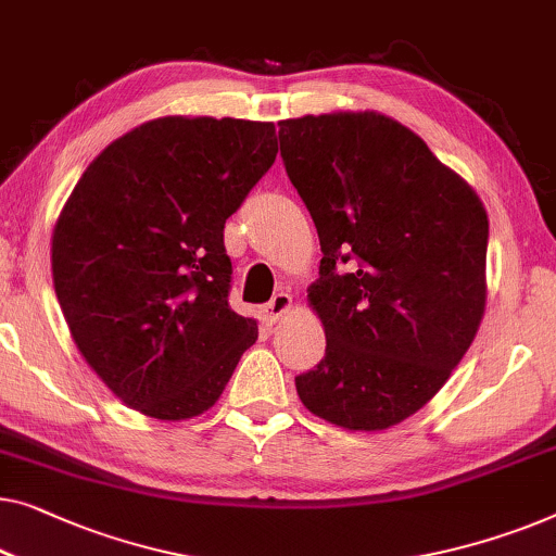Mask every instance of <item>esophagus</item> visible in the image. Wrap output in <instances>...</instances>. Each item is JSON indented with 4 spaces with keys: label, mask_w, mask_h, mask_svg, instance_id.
I'll return each mask as SVG.
<instances>
[{
    "label": "esophagus",
    "mask_w": 556,
    "mask_h": 556,
    "mask_svg": "<svg viewBox=\"0 0 556 556\" xmlns=\"http://www.w3.org/2000/svg\"><path fill=\"white\" fill-rule=\"evenodd\" d=\"M291 305H293V298L291 295H288V293H276L268 303H265L263 313H265V318L270 320V324H276V320L283 316V313H288V308H291Z\"/></svg>",
    "instance_id": "esophagus-1"
}]
</instances>
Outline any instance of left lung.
Returning <instances> with one entry per match:
<instances>
[{"label":"left lung","instance_id":"8db88e82","mask_svg":"<svg viewBox=\"0 0 556 556\" xmlns=\"http://www.w3.org/2000/svg\"><path fill=\"white\" fill-rule=\"evenodd\" d=\"M278 127L324 253L308 301L326 356L295 376L298 396L343 429H389L446 383L477 336L486 211L418 135L378 112Z\"/></svg>","mask_w":556,"mask_h":556}]
</instances>
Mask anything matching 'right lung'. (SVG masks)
<instances>
[{"mask_svg": "<svg viewBox=\"0 0 556 556\" xmlns=\"http://www.w3.org/2000/svg\"><path fill=\"white\" fill-rule=\"evenodd\" d=\"M276 152L273 123L160 117L108 144L72 190L54 293L87 364L140 414L207 412L258 338L228 305L223 228Z\"/></svg>", "mask_w": 556, "mask_h": 556, "instance_id": "obj_1", "label": "right lung"}]
</instances>
